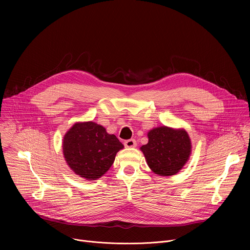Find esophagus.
<instances>
[{"label":"esophagus","mask_w":250,"mask_h":250,"mask_svg":"<svg viewBox=\"0 0 250 250\" xmlns=\"http://www.w3.org/2000/svg\"><path fill=\"white\" fill-rule=\"evenodd\" d=\"M125 147H135L136 146V141L134 139H128V140H125Z\"/></svg>","instance_id":"34e87169"}]
</instances>
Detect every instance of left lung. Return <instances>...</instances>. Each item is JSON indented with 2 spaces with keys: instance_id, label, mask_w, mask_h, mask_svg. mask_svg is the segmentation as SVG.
<instances>
[{
  "instance_id": "1",
  "label": "left lung",
  "mask_w": 250,
  "mask_h": 250,
  "mask_svg": "<svg viewBox=\"0 0 250 250\" xmlns=\"http://www.w3.org/2000/svg\"><path fill=\"white\" fill-rule=\"evenodd\" d=\"M147 136L148 144L142 146L140 150L155 174L175 175L189 160L192 145L185 129L159 126L149 130Z\"/></svg>"
}]
</instances>
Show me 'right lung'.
I'll return each instance as SVG.
<instances>
[{"label": "right lung", "mask_w": 250, "mask_h": 250, "mask_svg": "<svg viewBox=\"0 0 250 250\" xmlns=\"http://www.w3.org/2000/svg\"><path fill=\"white\" fill-rule=\"evenodd\" d=\"M63 154L67 165L86 180L101 178L124 148L115 134L94 122L76 123L63 137Z\"/></svg>", "instance_id": "right-lung-1"}]
</instances>
